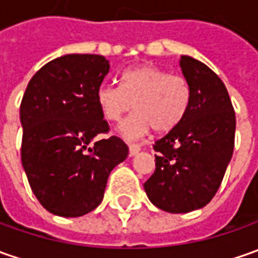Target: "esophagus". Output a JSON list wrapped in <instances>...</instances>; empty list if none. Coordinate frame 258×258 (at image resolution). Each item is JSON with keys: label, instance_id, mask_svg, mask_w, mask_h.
Returning <instances> with one entry per match:
<instances>
[{"label": "esophagus", "instance_id": "obj_1", "mask_svg": "<svg viewBox=\"0 0 258 258\" xmlns=\"http://www.w3.org/2000/svg\"><path fill=\"white\" fill-rule=\"evenodd\" d=\"M140 150H141V147L138 144H130V156H136Z\"/></svg>", "mask_w": 258, "mask_h": 258}]
</instances>
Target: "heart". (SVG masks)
I'll return each instance as SVG.
<instances>
[{"mask_svg":"<svg viewBox=\"0 0 258 258\" xmlns=\"http://www.w3.org/2000/svg\"><path fill=\"white\" fill-rule=\"evenodd\" d=\"M97 102L102 117L110 122H118L133 107L137 110L120 125L122 137H143L151 127L164 134L184 120L190 108L191 85L185 77L140 64L121 74L120 85H101Z\"/></svg>","mask_w":258,"mask_h":258,"instance_id":"heart-1","label":"heart"}]
</instances>
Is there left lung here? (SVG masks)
<instances>
[{
    "mask_svg": "<svg viewBox=\"0 0 258 258\" xmlns=\"http://www.w3.org/2000/svg\"><path fill=\"white\" fill-rule=\"evenodd\" d=\"M191 85L184 120L157 140L156 170L144 182L150 201L168 213L207 206L221 185L234 151L235 112L220 77L199 59L182 55Z\"/></svg>",
    "mask_w": 258,
    "mask_h": 258,
    "instance_id": "8db88e82",
    "label": "left lung"
}]
</instances>
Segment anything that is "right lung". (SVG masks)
Here are the masks:
<instances>
[{"label": "right lung", "instance_id": "right-lung-1", "mask_svg": "<svg viewBox=\"0 0 258 258\" xmlns=\"http://www.w3.org/2000/svg\"><path fill=\"white\" fill-rule=\"evenodd\" d=\"M108 71L102 55L68 54L38 70L24 93L21 161L37 200L55 216L97 209L111 170L128 156L121 138H98L110 131L97 102Z\"/></svg>", "mask_w": 258, "mask_h": 258}]
</instances>
